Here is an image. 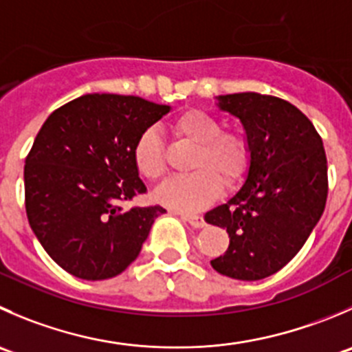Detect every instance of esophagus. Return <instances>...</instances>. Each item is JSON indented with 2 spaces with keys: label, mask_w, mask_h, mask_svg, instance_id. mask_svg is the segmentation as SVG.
<instances>
[{
  "label": "esophagus",
  "mask_w": 352,
  "mask_h": 352,
  "mask_svg": "<svg viewBox=\"0 0 352 352\" xmlns=\"http://www.w3.org/2000/svg\"><path fill=\"white\" fill-rule=\"evenodd\" d=\"M182 218L194 228H203L206 225L204 218L199 217V214H182Z\"/></svg>",
  "instance_id": "34e87169"
}]
</instances>
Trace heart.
Wrapping results in <instances>:
<instances>
[{
    "label": "heart",
    "instance_id": "1",
    "mask_svg": "<svg viewBox=\"0 0 352 352\" xmlns=\"http://www.w3.org/2000/svg\"><path fill=\"white\" fill-rule=\"evenodd\" d=\"M173 134L197 146L189 177L166 182L156 190V199L172 210L194 213L213 203L225 186H234L249 165V141L239 129H225L210 111L190 108L170 122ZM132 160L144 179L160 182L166 173L165 146L156 129H146L135 139Z\"/></svg>",
    "mask_w": 352,
    "mask_h": 352
}]
</instances>
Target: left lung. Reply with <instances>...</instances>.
Returning <instances> with one entry per match:
<instances>
[{"label":"left lung","mask_w":352,"mask_h":352,"mask_svg":"<svg viewBox=\"0 0 352 352\" xmlns=\"http://www.w3.org/2000/svg\"><path fill=\"white\" fill-rule=\"evenodd\" d=\"M217 107L241 120L251 153L241 189L204 214L230 237L211 267L237 280H261L298 254L322 218L325 149L308 117L280 98L225 94Z\"/></svg>","instance_id":"obj_1"}]
</instances>
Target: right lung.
Here are the masks:
<instances>
[{
	"instance_id": "add662e5",
	"label": "right lung",
	"mask_w": 352,
	"mask_h": 352,
	"mask_svg": "<svg viewBox=\"0 0 352 352\" xmlns=\"http://www.w3.org/2000/svg\"><path fill=\"white\" fill-rule=\"evenodd\" d=\"M170 110L138 96L84 94L41 127L23 168L27 218L44 251L74 277L120 275L165 213L120 203L146 192L132 148Z\"/></svg>"
}]
</instances>
